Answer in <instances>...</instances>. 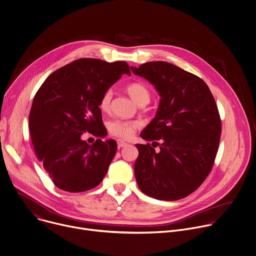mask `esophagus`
I'll use <instances>...</instances> for the list:
<instances>
[{
  "label": "esophagus",
  "instance_id": "34e87169",
  "mask_svg": "<svg viewBox=\"0 0 256 256\" xmlns=\"http://www.w3.org/2000/svg\"><path fill=\"white\" fill-rule=\"evenodd\" d=\"M128 146V142H122V140H118V148H122V146Z\"/></svg>",
  "mask_w": 256,
  "mask_h": 256
}]
</instances>
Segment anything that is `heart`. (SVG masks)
<instances>
[{"label":"heart","mask_w":256,"mask_h":256,"mask_svg":"<svg viewBox=\"0 0 256 256\" xmlns=\"http://www.w3.org/2000/svg\"><path fill=\"white\" fill-rule=\"evenodd\" d=\"M126 92L134 102L138 104L144 102H150V90L146 85L142 82H132L128 85ZM112 98V90H106L100 102V108L102 112H108L110 106V102ZM140 126V122L136 120H112L108 124V130L110 134L122 140H128L134 134L136 130Z\"/></svg>","instance_id":"1"}]
</instances>
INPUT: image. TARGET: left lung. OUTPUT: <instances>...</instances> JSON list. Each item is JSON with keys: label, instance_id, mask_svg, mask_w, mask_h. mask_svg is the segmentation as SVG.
<instances>
[{"label": "left lung", "instance_id": "1", "mask_svg": "<svg viewBox=\"0 0 256 256\" xmlns=\"http://www.w3.org/2000/svg\"><path fill=\"white\" fill-rule=\"evenodd\" d=\"M130 69L160 96L156 116L140 132L146 140L160 142L158 152L150 144H136L138 186L158 200L185 198L204 182L215 160L221 136L215 100L200 77L172 63L152 61Z\"/></svg>", "mask_w": 256, "mask_h": 256}]
</instances>
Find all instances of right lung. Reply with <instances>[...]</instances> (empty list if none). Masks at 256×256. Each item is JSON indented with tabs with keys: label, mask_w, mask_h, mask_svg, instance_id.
<instances>
[{
	"label": "right lung",
	"mask_w": 256,
	"mask_h": 256,
	"mask_svg": "<svg viewBox=\"0 0 256 256\" xmlns=\"http://www.w3.org/2000/svg\"><path fill=\"white\" fill-rule=\"evenodd\" d=\"M122 74L128 63L77 59L50 74L37 92L29 116V130L38 158L59 189L78 193L96 187L116 152L114 140L90 146L84 132L102 136L100 102Z\"/></svg>",
	"instance_id": "add662e5"
}]
</instances>
